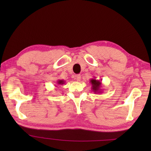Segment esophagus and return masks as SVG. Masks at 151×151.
Wrapping results in <instances>:
<instances>
[{"label": "esophagus", "instance_id": "34e87169", "mask_svg": "<svg viewBox=\"0 0 151 151\" xmlns=\"http://www.w3.org/2000/svg\"><path fill=\"white\" fill-rule=\"evenodd\" d=\"M76 81H77L78 82L81 81V75H77L76 76Z\"/></svg>", "mask_w": 151, "mask_h": 151}]
</instances>
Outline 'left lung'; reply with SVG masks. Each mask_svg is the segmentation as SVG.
I'll return each instance as SVG.
<instances>
[{
    "instance_id": "1",
    "label": "left lung",
    "mask_w": 151,
    "mask_h": 151,
    "mask_svg": "<svg viewBox=\"0 0 151 151\" xmlns=\"http://www.w3.org/2000/svg\"><path fill=\"white\" fill-rule=\"evenodd\" d=\"M101 81L99 80H97L96 78H92L90 80V83L91 84V89L93 92L95 93H102V89L101 88Z\"/></svg>"
}]
</instances>
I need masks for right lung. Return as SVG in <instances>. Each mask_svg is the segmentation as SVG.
<instances>
[{"instance_id":"obj_1","label":"right lung","mask_w":151,"mask_h":151,"mask_svg":"<svg viewBox=\"0 0 151 151\" xmlns=\"http://www.w3.org/2000/svg\"><path fill=\"white\" fill-rule=\"evenodd\" d=\"M65 84V81H63V80H58V81L56 82V84L57 85H63ZM56 87L58 86H56Z\"/></svg>"}]
</instances>
